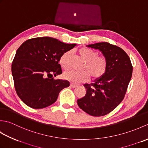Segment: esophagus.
Instances as JSON below:
<instances>
[{"instance_id":"obj_1","label":"esophagus","mask_w":148,"mask_h":148,"mask_svg":"<svg viewBox=\"0 0 148 148\" xmlns=\"http://www.w3.org/2000/svg\"><path fill=\"white\" fill-rule=\"evenodd\" d=\"M70 86H71V87L73 88H76V87L77 86V84H73V83H71Z\"/></svg>"}]
</instances>
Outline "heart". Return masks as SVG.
I'll list each match as a JSON object with an SVG mask.
<instances>
[{
    "mask_svg": "<svg viewBox=\"0 0 148 148\" xmlns=\"http://www.w3.org/2000/svg\"><path fill=\"white\" fill-rule=\"evenodd\" d=\"M77 54L85 62L83 69L86 71L77 72L69 70L64 73L65 79L74 84H79L85 82L90 79V76L93 80L99 79L106 74L108 68V60L105 56L98 55V53L94 50L82 48L77 51ZM71 56V51H66L63 53L59 59L61 67L67 69L69 66Z\"/></svg>",
    "mask_w": 148,
    "mask_h": 148,
    "instance_id": "b5f03b06",
    "label": "heart"
}]
</instances>
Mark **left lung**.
<instances>
[{
  "label": "left lung",
  "instance_id": "obj_1",
  "mask_svg": "<svg viewBox=\"0 0 148 148\" xmlns=\"http://www.w3.org/2000/svg\"><path fill=\"white\" fill-rule=\"evenodd\" d=\"M88 47L102 51L108 58L106 74L92 84H85V96L77 100L79 108L93 116L109 114L123 100L132 75L133 67L123 49L109 42H99Z\"/></svg>",
  "mask_w": 148,
  "mask_h": 148
}]
</instances>
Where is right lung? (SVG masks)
<instances>
[{
  "instance_id": "right-lung-1",
  "label": "right lung",
  "mask_w": 148,
  "mask_h": 148,
  "mask_svg": "<svg viewBox=\"0 0 148 148\" xmlns=\"http://www.w3.org/2000/svg\"><path fill=\"white\" fill-rule=\"evenodd\" d=\"M76 44H65L49 37L27 40L19 47L12 63L17 95L27 106L42 109L53 104L68 81L55 79L62 73L59 59Z\"/></svg>"
}]
</instances>
